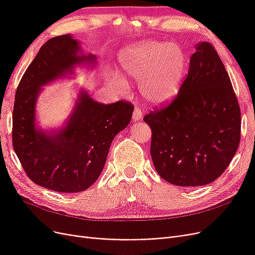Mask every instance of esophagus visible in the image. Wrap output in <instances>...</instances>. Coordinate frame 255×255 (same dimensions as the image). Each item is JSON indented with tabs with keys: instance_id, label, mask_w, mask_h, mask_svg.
Segmentation results:
<instances>
[{
	"instance_id": "obj_1",
	"label": "esophagus",
	"mask_w": 255,
	"mask_h": 255,
	"mask_svg": "<svg viewBox=\"0 0 255 255\" xmlns=\"http://www.w3.org/2000/svg\"><path fill=\"white\" fill-rule=\"evenodd\" d=\"M142 119V112L138 106H135L134 112H133V120L134 121H138Z\"/></svg>"
}]
</instances>
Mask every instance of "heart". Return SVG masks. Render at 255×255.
Returning <instances> with one entry per match:
<instances>
[{
  "mask_svg": "<svg viewBox=\"0 0 255 255\" xmlns=\"http://www.w3.org/2000/svg\"><path fill=\"white\" fill-rule=\"evenodd\" d=\"M122 73L140 80L142 97L153 105L170 102L179 94L187 69V55L177 44L143 40L126 48L120 54ZM113 84L120 90L128 84L114 76Z\"/></svg>",
  "mask_w": 255,
  "mask_h": 255,
  "instance_id": "obj_1",
  "label": "heart"
}]
</instances>
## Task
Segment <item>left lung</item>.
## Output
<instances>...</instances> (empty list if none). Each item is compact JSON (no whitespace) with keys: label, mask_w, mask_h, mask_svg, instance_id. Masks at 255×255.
<instances>
[{"label":"left lung","mask_w":255,"mask_h":255,"mask_svg":"<svg viewBox=\"0 0 255 255\" xmlns=\"http://www.w3.org/2000/svg\"><path fill=\"white\" fill-rule=\"evenodd\" d=\"M157 173L177 186L210 184L225 172L241 141V109L217 51L201 41L170 104L145 115Z\"/></svg>","instance_id":"1"}]
</instances>
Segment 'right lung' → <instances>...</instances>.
Here are the masks:
<instances>
[{"label": "right lung", "instance_id": "1", "mask_svg": "<svg viewBox=\"0 0 255 255\" xmlns=\"http://www.w3.org/2000/svg\"><path fill=\"white\" fill-rule=\"evenodd\" d=\"M71 35L49 39L18 85L12 113V145L27 176L58 192L86 190L101 174L114 138L132 119L134 106L102 104L81 90L66 126L47 132L36 127V102L41 87L81 64L95 66L94 55L80 54Z\"/></svg>", "mask_w": 255, "mask_h": 255}]
</instances>
